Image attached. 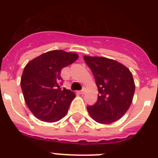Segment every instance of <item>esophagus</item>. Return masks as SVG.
I'll return each mask as SVG.
<instances>
[{"label": "esophagus", "instance_id": "obj_1", "mask_svg": "<svg viewBox=\"0 0 158 158\" xmlns=\"http://www.w3.org/2000/svg\"><path fill=\"white\" fill-rule=\"evenodd\" d=\"M84 91H85V90H84V89H82V90H80V91H79V94H84Z\"/></svg>", "mask_w": 158, "mask_h": 158}]
</instances>
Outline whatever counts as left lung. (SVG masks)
Here are the masks:
<instances>
[{
  "label": "left lung",
  "mask_w": 158,
  "mask_h": 158,
  "mask_svg": "<svg viewBox=\"0 0 158 158\" xmlns=\"http://www.w3.org/2000/svg\"><path fill=\"white\" fill-rule=\"evenodd\" d=\"M94 74L99 95L94 105L88 106L89 115L95 121L110 124L120 120L132 103L135 81L130 69L106 57L84 56Z\"/></svg>",
  "instance_id": "obj_1"
}]
</instances>
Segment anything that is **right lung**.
Listing matches in <instances>:
<instances>
[{"instance_id": "add662e5", "label": "right lung", "mask_w": 158, "mask_h": 158, "mask_svg": "<svg viewBox=\"0 0 158 158\" xmlns=\"http://www.w3.org/2000/svg\"><path fill=\"white\" fill-rule=\"evenodd\" d=\"M78 57L76 53L54 50L26 64L21 78V89L28 107L38 119L56 122L66 115L75 94L61 88L60 71Z\"/></svg>"}]
</instances>
